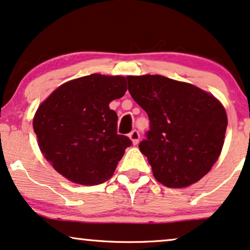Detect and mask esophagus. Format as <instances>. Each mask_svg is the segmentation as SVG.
<instances>
[{"instance_id": "34e87169", "label": "esophagus", "mask_w": 250, "mask_h": 250, "mask_svg": "<svg viewBox=\"0 0 250 250\" xmlns=\"http://www.w3.org/2000/svg\"><path fill=\"white\" fill-rule=\"evenodd\" d=\"M139 137H141V135H139V132L137 130H132L130 134H129V138L131 139L132 144H134V145H137L138 144Z\"/></svg>"}]
</instances>
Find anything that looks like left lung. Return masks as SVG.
Segmentation results:
<instances>
[{
  "label": "left lung",
  "instance_id": "8db88e82",
  "mask_svg": "<svg viewBox=\"0 0 250 250\" xmlns=\"http://www.w3.org/2000/svg\"><path fill=\"white\" fill-rule=\"evenodd\" d=\"M128 90L147 113L149 130L139 149L156 181L186 188L204 177L222 152L228 116L214 96L162 75L127 76Z\"/></svg>",
  "mask_w": 250,
  "mask_h": 250
}]
</instances>
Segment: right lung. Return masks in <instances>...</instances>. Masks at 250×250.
<instances>
[{
	"mask_svg": "<svg viewBox=\"0 0 250 250\" xmlns=\"http://www.w3.org/2000/svg\"><path fill=\"white\" fill-rule=\"evenodd\" d=\"M127 91L123 76L91 74L68 81L39 106L33 128L56 171L81 185L108 181L132 143L118 134L109 103Z\"/></svg>",
	"mask_w": 250,
	"mask_h": 250,
	"instance_id": "add662e5",
	"label": "right lung"
}]
</instances>
